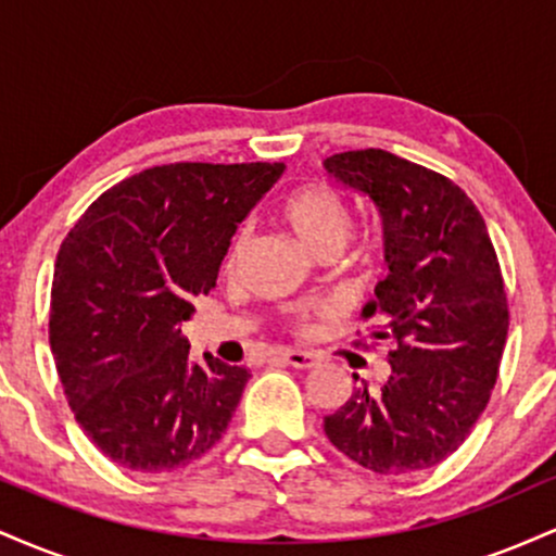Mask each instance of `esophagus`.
I'll return each instance as SVG.
<instances>
[{
  "mask_svg": "<svg viewBox=\"0 0 556 556\" xmlns=\"http://www.w3.org/2000/svg\"><path fill=\"white\" fill-rule=\"evenodd\" d=\"M282 361L290 363L292 368H316L318 358L314 353H303V350H282Z\"/></svg>",
  "mask_w": 556,
  "mask_h": 556,
  "instance_id": "34e87169",
  "label": "esophagus"
}]
</instances>
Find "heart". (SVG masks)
I'll list each match as a JSON object with an SVG mask.
<instances>
[{
  "instance_id": "obj_1",
  "label": "heart",
  "mask_w": 556,
  "mask_h": 556,
  "mask_svg": "<svg viewBox=\"0 0 556 556\" xmlns=\"http://www.w3.org/2000/svg\"><path fill=\"white\" fill-rule=\"evenodd\" d=\"M279 216L292 229V235L314 253L327 251V248L342 251V245L350 238V229H353V219H350L342 195L329 182L318 180L303 182L295 190H290L282 206H279ZM248 238H251V227L248 225L235 227V232L229 235L225 256H222V271L227 277L238 271ZM316 314H321L318 305H298L287 316V327L300 337L311 334Z\"/></svg>"
}]
</instances>
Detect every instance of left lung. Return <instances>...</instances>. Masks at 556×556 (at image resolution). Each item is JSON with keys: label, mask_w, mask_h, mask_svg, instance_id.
<instances>
[{"label": "left lung", "mask_w": 556, "mask_h": 556, "mask_svg": "<svg viewBox=\"0 0 556 556\" xmlns=\"http://www.w3.org/2000/svg\"><path fill=\"white\" fill-rule=\"evenodd\" d=\"M324 167L384 219L389 274L363 308L368 337H358L363 350L387 344L392 368L381 389H355L324 431L361 468L418 473L468 439L496 384L509 327L500 258L450 177L381 149L344 151Z\"/></svg>", "instance_id": "1"}]
</instances>
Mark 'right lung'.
Returning a JSON list of instances; mask_svg holds the SVG:
<instances>
[{
	"label": "right lung",
	"instance_id": "right-lung-1",
	"mask_svg": "<svg viewBox=\"0 0 556 556\" xmlns=\"http://www.w3.org/2000/svg\"><path fill=\"white\" fill-rule=\"evenodd\" d=\"M282 162H175L125 177L56 253L49 344L75 420L136 473L188 468L225 437L251 374L188 361L182 321L216 282L229 235Z\"/></svg>",
	"mask_w": 556,
	"mask_h": 556
}]
</instances>
